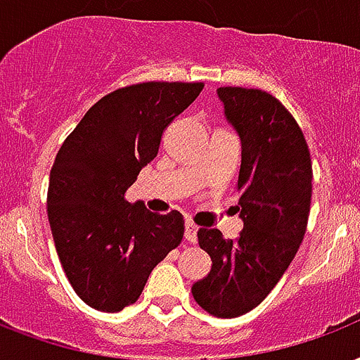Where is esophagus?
Masks as SVG:
<instances>
[{
	"mask_svg": "<svg viewBox=\"0 0 360 360\" xmlns=\"http://www.w3.org/2000/svg\"><path fill=\"white\" fill-rule=\"evenodd\" d=\"M185 238H187V242H191V244H196V240H198V227L194 225L193 221H187V223H185Z\"/></svg>",
	"mask_w": 360,
	"mask_h": 360,
	"instance_id": "34e87169",
	"label": "esophagus"
}]
</instances>
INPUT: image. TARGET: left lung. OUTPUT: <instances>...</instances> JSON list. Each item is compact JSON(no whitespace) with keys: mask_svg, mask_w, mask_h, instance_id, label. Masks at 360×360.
I'll return each instance as SVG.
<instances>
[{"mask_svg":"<svg viewBox=\"0 0 360 360\" xmlns=\"http://www.w3.org/2000/svg\"><path fill=\"white\" fill-rule=\"evenodd\" d=\"M225 118L240 137L236 240L200 229L198 244L212 271L193 284L196 303L221 319L257 307L288 269L302 244L311 207V156L297 122L262 89L219 87Z\"/></svg>","mask_w":360,"mask_h":360,"instance_id":"8db88e82","label":"left lung"}]
</instances>
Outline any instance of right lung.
<instances>
[{"mask_svg":"<svg viewBox=\"0 0 360 360\" xmlns=\"http://www.w3.org/2000/svg\"><path fill=\"white\" fill-rule=\"evenodd\" d=\"M204 84L146 82L116 89L85 112L49 175L47 214L58 259L79 300L116 313L139 300L153 269L183 240L179 212L126 200L162 133Z\"/></svg>","mask_w":360,"mask_h":360,"instance_id":"add662e5","label":"right lung"}]
</instances>
